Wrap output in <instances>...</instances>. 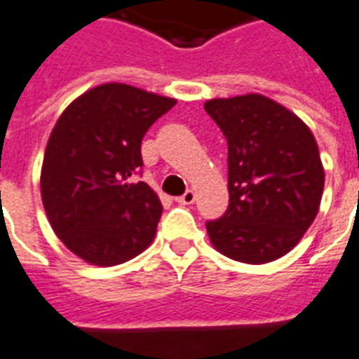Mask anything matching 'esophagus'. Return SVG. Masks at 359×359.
Masks as SVG:
<instances>
[{
	"label": "esophagus",
	"mask_w": 359,
	"mask_h": 359,
	"mask_svg": "<svg viewBox=\"0 0 359 359\" xmlns=\"http://www.w3.org/2000/svg\"><path fill=\"white\" fill-rule=\"evenodd\" d=\"M194 200H196V194L192 192V190H187L184 194L177 198V202H179L180 205H190V203H194Z\"/></svg>",
	"instance_id": "obj_1"
}]
</instances>
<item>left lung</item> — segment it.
Masks as SVG:
<instances>
[{"mask_svg":"<svg viewBox=\"0 0 359 359\" xmlns=\"http://www.w3.org/2000/svg\"><path fill=\"white\" fill-rule=\"evenodd\" d=\"M203 107L229 146V208L205 223L211 244L242 264L285 256L313 223L323 196L313 134L292 111L259 94Z\"/></svg>","mask_w":359,"mask_h":359,"instance_id":"1","label":"left lung"}]
</instances>
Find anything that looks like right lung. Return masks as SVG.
Segmentation results:
<instances>
[{
  "label": "right lung",
  "mask_w": 359,
  "mask_h": 359,
  "mask_svg": "<svg viewBox=\"0 0 359 359\" xmlns=\"http://www.w3.org/2000/svg\"><path fill=\"white\" fill-rule=\"evenodd\" d=\"M177 100L128 84H102L74 100L51 130L42 202L53 231L94 265L138 256L156 236L163 205L142 172V138Z\"/></svg>",
  "instance_id": "obj_1"
}]
</instances>
